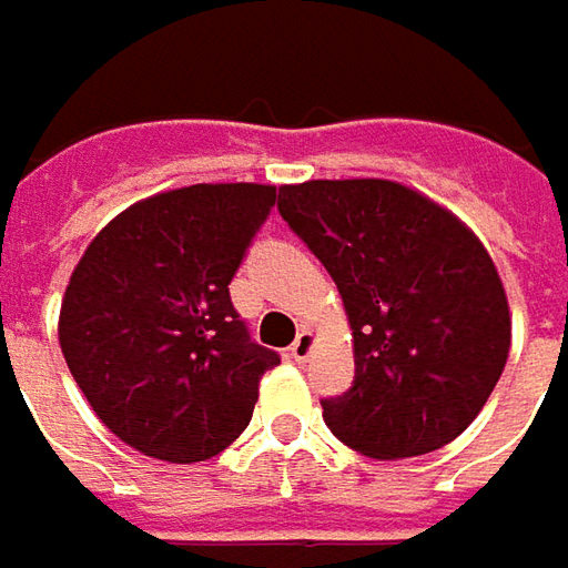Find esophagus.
<instances>
[{
  "label": "esophagus",
  "mask_w": 568,
  "mask_h": 568,
  "mask_svg": "<svg viewBox=\"0 0 568 568\" xmlns=\"http://www.w3.org/2000/svg\"><path fill=\"white\" fill-rule=\"evenodd\" d=\"M311 352H314V333H311V329H302L298 339L292 343V358L302 364L311 358Z\"/></svg>",
  "instance_id": "34e87169"
}]
</instances>
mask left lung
Instances as JSON below:
<instances>
[{"label":"left lung","instance_id":"obj_1","mask_svg":"<svg viewBox=\"0 0 568 568\" xmlns=\"http://www.w3.org/2000/svg\"><path fill=\"white\" fill-rule=\"evenodd\" d=\"M280 213L339 288L355 381L323 399L371 459L434 453L478 418L509 358L497 266L449 210L386 179L280 187Z\"/></svg>","mask_w":568,"mask_h":568}]
</instances>
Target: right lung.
<instances>
[{"mask_svg": "<svg viewBox=\"0 0 568 568\" xmlns=\"http://www.w3.org/2000/svg\"><path fill=\"white\" fill-rule=\"evenodd\" d=\"M276 187L191 185L128 206L71 273L59 345L90 408L153 459L204 462L247 427L280 364L251 339L229 283Z\"/></svg>", "mask_w": 568, "mask_h": 568, "instance_id": "add662e5", "label": "right lung"}]
</instances>
